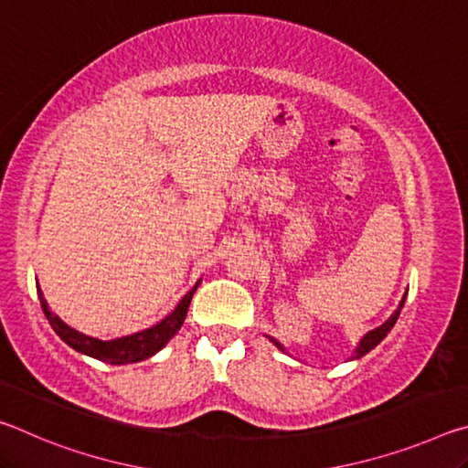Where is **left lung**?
<instances>
[{
	"label": "left lung",
	"mask_w": 468,
	"mask_h": 468,
	"mask_svg": "<svg viewBox=\"0 0 468 468\" xmlns=\"http://www.w3.org/2000/svg\"><path fill=\"white\" fill-rule=\"evenodd\" d=\"M405 299H407V295L402 297V301H400V305H399V310H396L390 318H388L382 326H378L376 330H371V332H367L366 336H363L361 340H359V345H357V348H355V353H353V357L351 359H361L363 355H367L371 348L374 346H378L379 343H382V340L388 336V332H390L392 328H394V324H396V320H399V315H400V310H402V305H405ZM271 338V336H268ZM272 343L281 348V351H284V346L279 343V340H274V338H271Z\"/></svg>",
	"instance_id": "obj_1"
}]
</instances>
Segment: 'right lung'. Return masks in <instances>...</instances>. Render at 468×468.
<instances>
[{"label":"right lung","instance_id":"1","mask_svg":"<svg viewBox=\"0 0 468 468\" xmlns=\"http://www.w3.org/2000/svg\"><path fill=\"white\" fill-rule=\"evenodd\" d=\"M197 284H200V281L196 282V287L192 291H187V295L179 301L176 310H173L165 320L154 324L153 328H146L142 332H136V335L113 338V340H99V338L86 336L74 328H69L66 322L59 320L58 315L49 310V305H47V299L43 295V291L38 289V284H37V291H38V299H41V307L47 315V320H49L55 335H58L63 343L72 346L78 353L89 355V357H94L99 361L111 363V366H125V363H138L153 357L154 353L161 351V348L177 335V330L186 320L189 301H192Z\"/></svg>","mask_w":468,"mask_h":468}]
</instances>
